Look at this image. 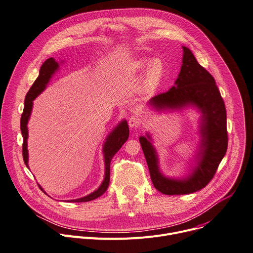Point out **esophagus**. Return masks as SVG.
Returning a JSON list of instances; mask_svg holds the SVG:
<instances>
[{"mask_svg":"<svg viewBox=\"0 0 253 253\" xmlns=\"http://www.w3.org/2000/svg\"><path fill=\"white\" fill-rule=\"evenodd\" d=\"M142 116L140 114H132L128 119V125L130 127H138L142 125Z\"/></svg>","mask_w":253,"mask_h":253,"instance_id":"obj_1","label":"esophagus"}]
</instances>
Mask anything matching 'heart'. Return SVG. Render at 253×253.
Returning a JSON list of instances; mask_svg holds the SVG:
<instances>
[{"label":"heart","mask_w":253,"mask_h":253,"mask_svg":"<svg viewBox=\"0 0 253 253\" xmlns=\"http://www.w3.org/2000/svg\"><path fill=\"white\" fill-rule=\"evenodd\" d=\"M146 71V84L148 88H154L162 80L164 75V65L160 60L152 61L147 57H143V59L135 62L132 67L133 73H144Z\"/></svg>","instance_id":"heart-1"}]
</instances>
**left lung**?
Listing matches in <instances>:
<instances>
[{
  "instance_id": "1",
  "label": "left lung",
  "mask_w": 253,
  "mask_h": 253,
  "mask_svg": "<svg viewBox=\"0 0 253 253\" xmlns=\"http://www.w3.org/2000/svg\"><path fill=\"white\" fill-rule=\"evenodd\" d=\"M182 48V66L175 86L154 96L150 104L158 110L180 108L187 104H194L201 109L202 145L196 169L183 180L164 177L159 171L156 151L149 141L150 135L148 139L140 138L155 188L169 196L192 193L207 186L215 175L228 147L226 108L215 79L198 63L189 48Z\"/></svg>"
}]
</instances>
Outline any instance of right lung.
Segmentation results:
<instances>
[{
	"label": "right lung",
	"mask_w": 253,
	"mask_h": 253,
	"mask_svg": "<svg viewBox=\"0 0 253 253\" xmlns=\"http://www.w3.org/2000/svg\"><path fill=\"white\" fill-rule=\"evenodd\" d=\"M59 68V64H57L53 57H49L42 66L40 70V75H38L37 79L30 87L29 91L27 92L25 96V101H24V109L23 113L21 115V121H20V127L21 132L23 137V147H22V154H23V160L25 165L28 167V150H27V138H28V130H27V123L29 120V116L32 109V101L36 98V97L40 95L46 87V84L48 83L49 79L51 78V75ZM129 135L128 126L126 121L122 122L118 126H116L113 131L108 135L106 142L103 147V153H104V161H105V177L100 185V187L95 190L94 192L90 193L89 196L78 199V200H72L70 202L73 203H84V202H90L92 200H95L99 198L100 196L106 191L109 180H110V161L112 157L118 152L122 146L126 142ZM41 187V185H40ZM41 189H42L41 187Z\"/></svg>",
	"instance_id": "add662e5"
}]
</instances>
